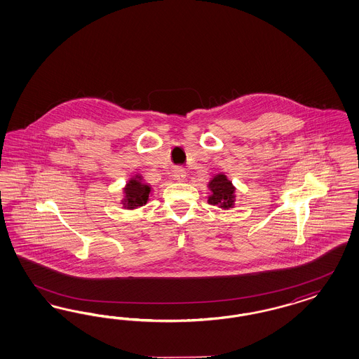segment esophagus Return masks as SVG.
Segmentation results:
<instances>
[{"instance_id":"1","label":"esophagus","mask_w":359,"mask_h":359,"mask_svg":"<svg viewBox=\"0 0 359 359\" xmlns=\"http://www.w3.org/2000/svg\"><path fill=\"white\" fill-rule=\"evenodd\" d=\"M185 175H187V172L183 168H176L174 171V177L176 180H184Z\"/></svg>"}]
</instances>
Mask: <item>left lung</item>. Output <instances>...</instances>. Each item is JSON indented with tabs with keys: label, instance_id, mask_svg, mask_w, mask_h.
<instances>
[{
	"label": "left lung",
	"instance_id": "obj_1",
	"mask_svg": "<svg viewBox=\"0 0 359 359\" xmlns=\"http://www.w3.org/2000/svg\"><path fill=\"white\" fill-rule=\"evenodd\" d=\"M209 188L212 191V195L208 198L209 204L219 205L224 209L233 207L234 187L229 182L225 175H216L209 182Z\"/></svg>",
	"mask_w": 359,
	"mask_h": 359
}]
</instances>
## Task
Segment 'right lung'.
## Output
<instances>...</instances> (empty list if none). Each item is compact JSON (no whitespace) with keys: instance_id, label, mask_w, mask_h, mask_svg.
I'll use <instances>...</instances> for the list:
<instances>
[{"instance_id":"obj_1","label":"right lung","mask_w":359,"mask_h":359,"mask_svg":"<svg viewBox=\"0 0 359 359\" xmlns=\"http://www.w3.org/2000/svg\"><path fill=\"white\" fill-rule=\"evenodd\" d=\"M125 195H126V200H125L126 207L130 209L141 207L149 200L150 185L143 184L140 180L133 179L125 188Z\"/></svg>"}]
</instances>
